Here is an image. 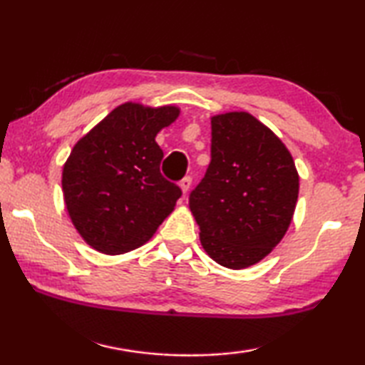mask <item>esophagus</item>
I'll list each match as a JSON object with an SVG mask.
<instances>
[{"label":"esophagus","instance_id":"34e87169","mask_svg":"<svg viewBox=\"0 0 365 365\" xmlns=\"http://www.w3.org/2000/svg\"><path fill=\"white\" fill-rule=\"evenodd\" d=\"M180 188H182V191L183 193H187V191L190 190V185H191V177H185V178H182L180 180Z\"/></svg>","mask_w":365,"mask_h":365}]
</instances>
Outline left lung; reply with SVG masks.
<instances>
[{
  "instance_id": "obj_1",
  "label": "left lung",
  "mask_w": 365,
  "mask_h": 365,
  "mask_svg": "<svg viewBox=\"0 0 365 365\" xmlns=\"http://www.w3.org/2000/svg\"><path fill=\"white\" fill-rule=\"evenodd\" d=\"M211 130V163L190 193V209L207 255L224 267L246 269L285 237L298 170L282 140L248 113L214 115Z\"/></svg>"
}]
</instances>
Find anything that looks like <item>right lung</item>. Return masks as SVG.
Here are the masks:
<instances>
[{
    "label": "right lung",
    "mask_w": 365,
    "mask_h": 365,
    "mask_svg": "<svg viewBox=\"0 0 365 365\" xmlns=\"http://www.w3.org/2000/svg\"><path fill=\"white\" fill-rule=\"evenodd\" d=\"M178 114L175 106L120 104L73 146L63 169L64 201L93 250H137L174 211L182 190L160 174L156 135Z\"/></svg>",
    "instance_id": "obj_1"
}]
</instances>
